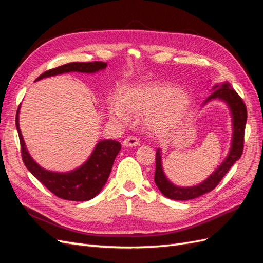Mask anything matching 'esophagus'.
Returning a JSON list of instances; mask_svg holds the SVG:
<instances>
[{
    "label": "esophagus",
    "instance_id": "esophagus-1",
    "mask_svg": "<svg viewBox=\"0 0 263 263\" xmlns=\"http://www.w3.org/2000/svg\"><path fill=\"white\" fill-rule=\"evenodd\" d=\"M140 144V140L136 137H129L123 141L124 146H138Z\"/></svg>",
    "mask_w": 263,
    "mask_h": 263
}]
</instances>
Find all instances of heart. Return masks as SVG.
Masks as SVG:
<instances>
[{
  "instance_id": "heart-1",
  "label": "heart",
  "mask_w": 263,
  "mask_h": 263,
  "mask_svg": "<svg viewBox=\"0 0 263 263\" xmlns=\"http://www.w3.org/2000/svg\"><path fill=\"white\" fill-rule=\"evenodd\" d=\"M122 104L113 102L110 114L113 119L127 120V113L142 116L149 114L146 125L154 132H166L176 126L190 105V97L185 91L176 90L169 84L145 83L127 89Z\"/></svg>"
}]
</instances>
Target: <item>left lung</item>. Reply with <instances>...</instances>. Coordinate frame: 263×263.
<instances>
[{"label":"left lung","instance_id":"1","mask_svg":"<svg viewBox=\"0 0 263 263\" xmlns=\"http://www.w3.org/2000/svg\"><path fill=\"white\" fill-rule=\"evenodd\" d=\"M213 92L210 94L205 101L204 104L210 102L211 100H221L226 102L231 111L232 117V141L231 149L229 151L228 157L224 159L218 169L209 176L203 182L193 186H178L170 182L163 172L162 167V159H161V150L158 149L156 154V174H154V182L161 193L164 197L172 200H191L201 197L202 194L212 191L222 180L229 169L235 163V161L239 160L242 152H243V143H245V130L247 123V107L243 101L240 98L239 94L235 92L231 85L228 82L223 84H217L213 86Z\"/></svg>","mask_w":263,"mask_h":263}]
</instances>
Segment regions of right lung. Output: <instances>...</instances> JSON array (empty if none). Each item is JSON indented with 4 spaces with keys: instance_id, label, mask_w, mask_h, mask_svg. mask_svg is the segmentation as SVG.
<instances>
[{
    "instance_id": "obj_1",
    "label": "right lung",
    "mask_w": 263,
    "mask_h": 263,
    "mask_svg": "<svg viewBox=\"0 0 263 263\" xmlns=\"http://www.w3.org/2000/svg\"><path fill=\"white\" fill-rule=\"evenodd\" d=\"M105 67L106 63L99 61L67 63L42 73L35 81L69 72L96 73ZM20 106L16 112L15 124L21 143L22 160L28 170L58 198L70 201H87L98 196L110 176L114 160L121 150V143L109 139L100 141L90 158L78 169L70 172L61 173L45 170L32 159L26 149L18 124Z\"/></svg>"
}]
</instances>
